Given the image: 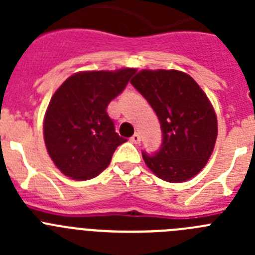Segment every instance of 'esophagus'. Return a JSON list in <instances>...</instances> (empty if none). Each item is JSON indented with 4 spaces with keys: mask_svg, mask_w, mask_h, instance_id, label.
I'll list each match as a JSON object with an SVG mask.
<instances>
[{
    "mask_svg": "<svg viewBox=\"0 0 255 255\" xmlns=\"http://www.w3.org/2000/svg\"><path fill=\"white\" fill-rule=\"evenodd\" d=\"M130 140H131V143H134V144H139L140 143V135H139L138 132H135L131 138H130Z\"/></svg>",
    "mask_w": 255,
    "mask_h": 255,
    "instance_id": "34e87169",
    "label": "esophagus"
}]
</instances>
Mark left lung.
I'll return each instance as SVG.
<instances>
[{
	"mask_svg": "<svg viewBox=\"0 0 255 255\" xmlns=\"http://www.w3.org/2000/svg\"><path fill=\"white\" fill-rule=\"evenodd\" d=\"M132 87L158 117V152H141L155 176L168 182L194 177L206 166L217 139V117L206 93L188 74L177 70H141Z\"/></svg>",
	"mask_w": 255,
	"mask_h": 255,
	"instance_id": "1",
	"label": "left lung"
}]
</instances>
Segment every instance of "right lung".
<instances>
[{"label": "right lung", "mask_w": 255, "mask_h": 255, "mask_svg": "<svg viewBox=\"0 0 255 255\" xmlns=\"http://www.w3.org/2000/svg\"><path fill=\"white\" fill-rule=\"evenodd\" d=\"M134 69L84 71L66 79L52 96L44 141L58 170L75 180L100 175L126 139L115 130L107 106L124 91Z\"/></svg>", "instance_id": "1"}]
</instances>
